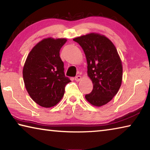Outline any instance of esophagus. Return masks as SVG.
Masks as SVG:
<instances>
[{
	"label": "esophagus",
	"instance_id": "1",
	"mask_svg": "<svg viewBox=\"0 0 150 150\" xmlns=\"http://www.w3.org/2000/svg\"><path fill=\"white\" fill-rule=\"evenodd\" d=\"M81 77L80 75H77V76H76V77H75V80L76 81H79L81 79Z\"/></svg>",
	"mask_w": 150,
	"mask_h": 150
}]
</instances>
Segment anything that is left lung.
Wrapping results in <instances>:
<instances>
[{
  "label": "left lung",
  "instance_id": "left-lung-1",
  "mask_svg": "<svg viewBox=\"0 0 150 150\" xmlns=\"http://www.w3.org/2000/svg\"><path fill=\"white\" fill-rule=\"evenodd\" d=\"M86 56L87 73L93 88L85 95L91 105L101 106L117 94L122 80V65L115 45L105 35L91 33L73 39Z\"/></svg>",
  "mask_w": 150,
  "mask_h": 150
}]
</instances>
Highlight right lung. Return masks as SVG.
Returning a JSON list of instances; mask_svg holds the SVG:
<instances>
[{
    "label": "right lung",
    "mask_w": 150,
    "mask_h": 150,
    "mask_svg": "<svg viewBox=\"0 0 150 150\" xmlns=\"http://www.w3.org/2000/svg\"><path fill=\"white\" fill-rule=\"evenodd\" d=\"M67 40L44 39L32 48L23 68L25 87L32 100L45 108L56 105L71 82L65 77L64 64L59 56Z\"/></svg>",
    "instance_id": "1"
}]
</instances>
